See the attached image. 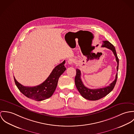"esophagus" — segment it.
Segmentation results:
<instances>
[{
  "label": "esophagus",
  "instance_id": "1",
  "mask_svg": "<svg viewBox=\"0 0 134 134\" xmlns=\"http://www.w3.org/2000/svg\"><path fill=\"white\" fill-rule=\"evenodd\" d=\"M74 60H73L72 59H70L68 60V63L69 64L71 65L74 63Z\"/></svg>",
  "mask_w": 134,
  "mask_h": 134
}]
</instances>
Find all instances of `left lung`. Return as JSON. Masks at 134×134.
<instances>
[{"instance_id": "1", "label": "left lung", "mask_w": 134, "mask_h": 134, "mask_svg": "<svg viewBox=\"0 0 134 134\" xmlns=\"http://www.w3.org/2000/svg\"><path fill=\"white\" fill-rule=\"evenodd\" d=\"M102 47H106L113 51V53L114 54L116 57V60L117 62V71H118L119 67V59L117 57V54L115 47L109 42L107 41H103ZM76 73L75 76V84L76 88L77 89L78 91L83 98L87 100L91 101H96L99 100L103 98L105 96H107L109 93H110L113 90L116 85L118 76V73H117L115 80L112 83H111V84H110L109 86L106 87L98 89H89L84 86L82 81L81 77V71L79 69H76Z\"/></svg>"}]
</instances>
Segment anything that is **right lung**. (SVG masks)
Wrapping results in <instances>:
<instances>
[{
	"label": "right lung",
	"instance_id": "add662e5",
	"mask_svg": "<svg viewBox=\"0 0 134 134\" xmlns=\"http://www.w3.org/2000/svg\"><path fill=\"white\" fill-rule=\"evenodd\" d=\"M65 60L57 66L48 78L41 84L34 87H27L18 83L14 77L15 84L19 91L27 97L41 101L51 97L57 88L60 76L66 70Z\"/></svg>",
	"mask_w": 134,
	"mask_h": 134
}]
</instances>
